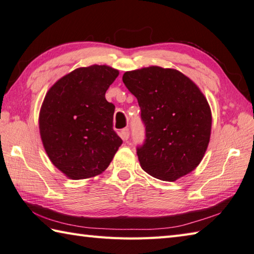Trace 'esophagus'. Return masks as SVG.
Wrapping results in <instances>:
<instances>
[{
  "label": "esophagus",
  "mask_w": 254,
  "mask_h": 254,
  "mask_svg": "<svg viewBox=\"0 0 254 254\" xmlns=\"http://www.w3.org/2000/svg\"><path fill=\"white\" fill-rule=\"evenodd\" d=\"M121 137H122V139H124V140H127V139L129 138V129L128 128L122 129Z\"/></svg>",
  "instance_id": "obj_1"
}]
</instances>
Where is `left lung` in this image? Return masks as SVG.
Here are the masks:
<instances>
[{
  "mask_svg": "<svg viewBox=\"0 0 254 254\" xmlns=\"http://www.w3.org/2000/svg\"><path fill=\"white\" fill-rule=\"evenodd\" d=\"M123 82L137 97L146 139L137 147L141 168L173 182L197 167L208 147L211 112L206 97L174 69L149 66L125 72Z\"/></svg>",
  "mask_w": 254,
  "mask_h": 254,
  "instance_id": "left-lung-1",
  "label": "left lung"
}]
</instances>
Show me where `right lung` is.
<instances>
[{
  "instance_id": "right-lung-1",
  "label": "right lung",
  "mask_w": 254,
  "mask_h": 254,
  "mask_svg": "<svg viewBox=\"0 0 254 254\" xmlns=\"http://www.w3.org/2000/svg\"><path fill=\"white\" fill-rule=\"evenodd\" d=\"M118 74L107 65L75 69L45 96L39 114L41 140L50 161L72 180L101 174L123 143L113 129L115 106L105 98Z\"/></svg>"
}]
</instances>
